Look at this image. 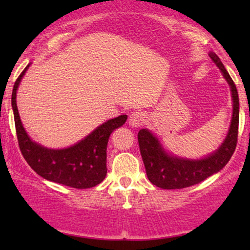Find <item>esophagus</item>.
Returning a JSON list of instances; mask_svg holds the SVG:
<instances>
[{
  "label": "esophagus",
  "mask_w": 250,
  "mask_h": 250,
  "mask_svg": "<svg viewBox=\"0 0 250 250\" xmlns=\"http://www.w3.org/2000/svg\"><path fill=\"white\" fill-rule=\"evenodd\" d=\"M146 121V115L142 113V111H135V113L130 114L128 119V123L131 125V127H140Z\"/></svg>",
  "instance_id": "34e87169"
}]
</instances>
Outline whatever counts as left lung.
<instances>
[{
	"label": "left lung",
	"mask_w": 250,
	"mask_h": 250,
	"mask_svg": "<svg viewBox=\"0 0 250 250\" xmlns=\"http://www.w3.org/2000/svg\"><path fill=\"white\" fill-rule=\"evenodd\" d=\"M229 83L233 97V117L225 142L208 157L202 160H183L170 156L161 147L156 137L147 129L137 134L140 151L149 181L162 189H181L197 185L217 173L228 163L234 154L239 134V94L236 85L216 54H209Z\"/></svg>",
	"instance_id": "1"
}]
</instances>
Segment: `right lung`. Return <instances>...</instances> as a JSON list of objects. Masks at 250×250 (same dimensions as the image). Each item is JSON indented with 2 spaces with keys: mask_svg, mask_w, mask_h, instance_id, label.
<instances>
[{
  "mask_svg": "<svg viewBox=\"0 0 250 250\" xmlns=\"http://www.w3.org/2000/svg\"><path fill=\"white\" fill-rule=\"evenodd\" d=\"M25 69L17 77L11 94L19 147L31 169L43 179L77 189L95 187L107 175V145L109 136L121 127L127 115L117 116L97 127L84 140L65 149H48L33 142L25 133L16 105V90Z\"/></svg>",
  "mask_w": 250,
  "mask_h": 250,
  "instance_id": "add662e5",
  "label": "right lung"
}]
</instances>
